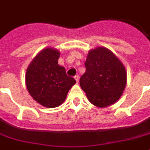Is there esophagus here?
Here are the masks:
<instances>
[{
  "label": "esophagus",
  "mask_w": 150,
  "mask_h": 150,
  "mask_svg": "<svg viewBox=\"0 0 150 150\" xmlns=\"http://www.w3.org/2000/svg\"><path fill=\"white\" fill-rule=\"evenodd\" d=\"M74 79L76 80V83H78V82H79V76H78V75H76V76H74Z\"/></svg>",
  "instance_id": "34e87169"
}]
</instances>
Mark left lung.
Masks as SVG:
<instances>
[{"mask_svg":"<svg viewBox=\"0 0 150 150\" xmlns=\"http://www.w3.org/2000/svg\"><path fill=\"white\" fill-rule=\"evenodd\" d=\"M85 67L80 85L89 102L99 108L117 102L127 81L126 70L118 58L108 48L99 47L89 52Z\"/></svg>","mask_w":150,"mask_h":150,"instance_id":"obj_1","label":"left lung"}]
</instances>
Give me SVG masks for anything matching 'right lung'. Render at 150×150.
<instances>
[{"label":"right lung","instance_id":"add662e5","mask_svg":"<svg viewBox=\"0 0 150 150\" xmlns=\"http://www.w3.org/2000/svg\"><path fill=\"white\" fill-rule=\"evenodd\" d=\"M60 53L51 48L42 50L29 64L25 75L26 87L37 102L47 108H55L65 100L69 89L76 83L67 75L57 61Z\"/></svg>","mask_w":150,"mask_h":150}]
</instances>
